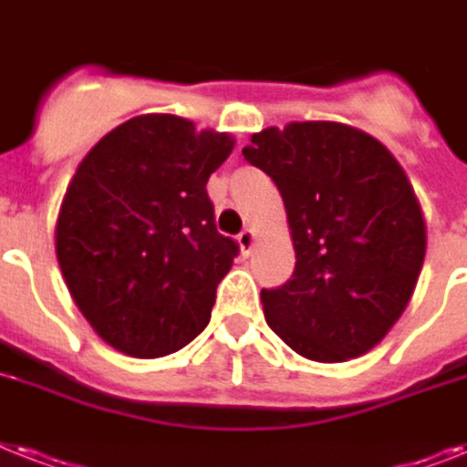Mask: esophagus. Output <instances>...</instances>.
Masks as SVG:
<instances>
[{
  "mask_svg": "<svg viewBox=\"0 0 467 467\" xmlns=\"http://www.w3.org/2000/svg\"><path fill=\"white\" fill-rule=\"evenodd\" d=\"M237 242H240L242 254H246V256H249V254H252V249H254V242H256V234H254L252 227L242 230V233L237 234Z\"/></svg>",
  "mask_w": 467,
  "mask_h": 467,
  "instance_id": "1",
  "label": "esophagus"
}]
</instances>
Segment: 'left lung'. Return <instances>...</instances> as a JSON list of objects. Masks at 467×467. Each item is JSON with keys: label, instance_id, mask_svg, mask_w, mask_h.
<instances>
[{"label": "left lung", "instance_id": "8db88e82", "mask_svg": "<svg viewBox=\"0 0 467 467\" xmlns=\"http://www.w3.org/2000/svg\"><path fill=\"white\" fill-rule=\"evenodd\" d=\"M242 155L275 182L297 259L285 285L261 290L268 326L306 359L365 355L405 312L427 249L403 168L338 122L268 127Z\"/></svg>", "mask_w": 467, "mask_h": 467}]
</instances>
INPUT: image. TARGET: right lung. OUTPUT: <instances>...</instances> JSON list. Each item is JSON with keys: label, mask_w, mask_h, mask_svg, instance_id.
<instances>
[{"label": "right lung", "mask_w": 467, "mask_h": 467, "mask_svg": "<svg viewBox=\"0 0 467 467\" xmlns=\"http://www.w3.org/2000/svg\"><path fill=\"white\" fill-rule=\"evenodd\" d=\"M234 139L174 115H141L102 136L57 218V261L102 340L162 358L211 321L215 287L240 246L218 233L208 177Z\"/></svg>", "instance_id": "1"}]
</instances>
